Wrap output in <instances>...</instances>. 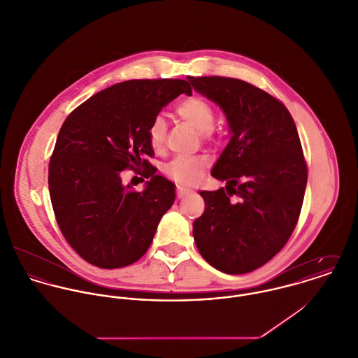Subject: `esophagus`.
Returning <instances> with one entry per match:
<instances>
[{"mask_svg": "<svg viewBox=\"0 0 358 358\" xmlns=\"http://www.w3.org/2000/svg\"><path fill=\"white\" fill-rule=\"evenodd\" d=\"M190 193H192V192H190V190H187V189H185V187H180V186H178V187H176L178 199H185V197H187Z\"/></svg>", "mask_w": 358, "mask_h": 358, "instance_id": "esophagus-1", "label": "esophagus"}]
</instances>
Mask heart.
<instances>
[{
  "mask_svg": "<svg viewBox=\"0 0 358 358\" xmlns=\"http://www.w3.org/2000/svg\"><path fill=\"white\" fill-rule=\"evenodd\" d=\"M176 115L194 127L206 140H213V127L217 120L214 107L203 97L193 96L182 100L176 108ZM166 138V123L162 117H155L148 126V140L155 151L164 148ZM206 157H176L166 166L168 178L180 185L197 183L208 168Z\"/></svg>",
  "mask_w": 358,
  "mask_h": 358,
  "instance_id": "obj_1",
  "label": "heart"
}]
</instances>
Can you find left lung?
Returning a JSON list of instances; mask_svg holds the SVG:
<instances>
[{"label":"left lung","instance_id":"8db88e82","mask_svg":"<svg viewBox=\"0 0 358 358\" xmlns=\"http://www.w3.org/2000/svg\"><path fill=\"white\" fill-rule=\"evenodd\" d=\"M192 87L220 106L231 141L211 175L227 182L201 190L204 214L193 222L203 258L225 273H247L278 254L297 224L307 165L294 120L266 92L238 79L187 76ZM236 195L234 202L230 197Z\"/></svg>","mask_w":358,"mask_h":358}]
</instances>
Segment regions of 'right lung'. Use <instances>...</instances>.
<instances>
[{
  "label": "right lung",
  "mask_w": 358,
  "mask_h": 358,
  "mask_svg": "<svg viewBox=\"0 0 358 358\" xmlns=\"http://www.w3.org/2000/svg\"><path fill=\"white\" fill-rule=\"evenodd\" d=\"M186 80H127L92 96L65 120L48 166L58 227L87 262L106 269L136 262L148 250L175 185L157 175L148 126L180 94ZM145 167L143 192L121 183V171ZM144 180V179H143Z\"/></svg>",
  "instance_id": "obj_1"
}]
</instances>
